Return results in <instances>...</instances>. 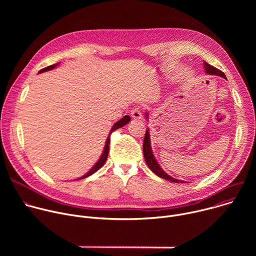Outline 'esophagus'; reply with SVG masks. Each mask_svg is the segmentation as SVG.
<instances>
[{
    "label": "esophagus",
    "mask_w": 256,
    "mask_h": 256,
    "mask_svg": "<svg viewBox=\"0 0 256 256\" xmlns=\"http://www.w3.org/2000/svg\"><path fill=\"white\" fill-rule=\"evenodd\" d=\"M130 116L134 120H142V112L140 110V108H134L130 112Z\"/></svg>",
    "instance_id": "34e87169"
}]
</instances>
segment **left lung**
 I'll use <instances>...</instances> for the list:
<instances>
[{
	"instance_id": "1",
	"label": "left lung",
	"mask_w": 256,
	"mask_h": 256,
	"mask_svg": "<svg viewBox=\"0 0 256 256\" xmlns=\"http://www.w3.org/2000/svg\"><path fill=\"white\" fill-rule=\"evenodd\" d=\"M204 64V72H206L208 75H216V76H220L224 79L227 80L226 76L223 72H221L220 70L216 68L214 66L208 64V62H202ZM144 118L146 120H148L149 118V112H146L144 114ZM142 151H144V161L146 163H147V165L149 166V168L159 177L163 178V179H166L168 181H171V182H175V184H178V182H181V184H184V181L182 180H179V179H176V178H173L171 177L170 175H168L160 166V164L157 162L154 154H153V151H152V146H151V136H150V130L147 128V130H146V134H144V144H142Z\"/></svg>"
}]
</instances>
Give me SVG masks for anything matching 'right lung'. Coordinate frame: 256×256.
Instances as JSON below:
<instances>
[{"label": "right lung", "mask_w": 256, "mask_h": 256, "mask_svg": "<svg viewBox=\"0 0 256 256\" xmlns=\"http://www.w3.org/2000/svg\"><path fill=\"white\" fill-rule=\"evenodd\" d=\"M60 64V62H58V64H52V66H46V68H42V70H40V72H38V74H42V72H48V70H54L56 66H58ZM130 122V118L128 116H124L122 120H120L118 122H116L114 124V126L112 128V130H110V132H109V134H108V136H107V138H106V142H105V146H104V149H103V152H102V154H101V156H100V158L98 159V161L95 163V165L86 173V174H84L83 176H81V177H79L78 179H76V180H80V179H83V178H86V177H88V176H90V175H92L93 173H95L97 170H99L103 165H104V163L106 162V160H107V156H108V152H109V142H110V134H112V132H114V130H118V128H122V126H124L126 124H128V122Z\"/></svg>", "instance_id": "add662e5"}]
</instances>
